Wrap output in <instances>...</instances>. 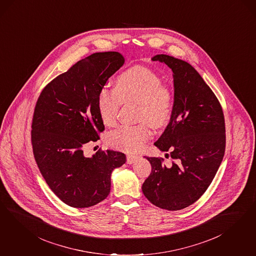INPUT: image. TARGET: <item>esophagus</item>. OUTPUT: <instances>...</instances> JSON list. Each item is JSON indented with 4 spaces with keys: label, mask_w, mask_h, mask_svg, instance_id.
<instances>
[{
    "label": "esophagus",
    "mask_w": 256,
    "mask_h": 256,
    "mask_svg": "<svg viewBox=\"0 0 256 256\" xmlns=\"http://www.w3.org/2000/svg\"><path fill=\"white\" fill-rule=\"evenodd\" d=\"M138 159H140V156H138L128 154L127 156V164H132V163H134Z\"/></svg>",
    "instance_id": "34e87169"
}]
</instances>
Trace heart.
<instances>
[{
	"label": "heart",
	"mask_w": 256,
	"mask_h": 256,
	"mask_svg": "<svg viewBox=\"0 0 256 256\" xmlns=\"http://www.w3.org/2000/svg\"><path fill=\"white\" fill-rule=\"evenodd\" d=\"M161 78L144 66L127 70L116 78L115 88H102L98 98V109L102 122L113 126L122 104H138V120L147 124L122 126L108 136L112 148L132 152L144 147L152 136L148 125L159 129L168 124L172 114V95L162 86Z\"/></svg>",
	"instance_id": "1"
}]
</instances>
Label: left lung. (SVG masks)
Segmentation results:
<instances>
[{
	"label": "left lung",
	"mask_w": 256,
	"mask_h": 256,
	"mask_svg": "<svg viewBox=\"0 0 256 256\" xmlns=\"http://www.w3.org/2000/svg\"><path fill=\"white\" fill-rule=\"evenodd\" d=\"M152 60L172 70V114L154 146L170 152L174 162L166 166L162 159L144 156L152 172L142 192L157 207L177 211L200 198L214 179L225 152L224 116L213 91L190 63L166 54Z\"/></svg>",
	"instance_id": "8db88e82"
}]
</instances>
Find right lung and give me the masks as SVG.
I'll list each match as a JSON object with an SVG mask.
<instances>
[{
    "label": "right lung",
    "instance_id": "add662e5",
    "mask_svg": "<svg viewBox=\"0 0 256 256\" xmlns=\"http://www.w3.org/2000/svg\"><path fill=\"white\" fill-rule=\"evenodd\" d=\"M124 62L118 52L93 54L48 84L36 102L34 156L50 188L70 206L86 208L104 200L112 172L126 162L120 152L98 150L86 157L82 150L104 130L100 92Z\"/></svg>",
    "mask_w": 256,
    "mask_h": 256
}]
</instances>
